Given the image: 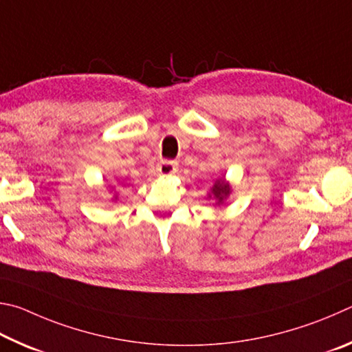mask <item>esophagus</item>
<instances>
[{"instance_id":"obj_1","label":"esophagus","mask_w":352,"mask_h":352,"mask_svg":"<svg viewBox=\"0 0 352 352\" xmlns=\"http://www.w3.org/2000/svg\"><path fill=\"white\" fill-rule=\"evenodd\" d=\"M177 171V164L173 160H162L157 164V173L160 176H171Z\"/></svg>"}]
</instances>
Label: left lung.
I'll return each instance as SVG.
<instances>
[{
  "label": "left lung",
  "mask_w": 352,
  "mask_h": 352,
  "mask_svg": "<svg viewBox=\"0 0 352 352\" xmlns=\"http://www.w3.org/2000/svg\"><path fill=\"white\" fill-rule=\"evenodd\" d=\"M232 188L229 186V182H226L224 177H219V179L214 181L213 187H212V195H208V198H213L218 201V204H223L224 199L227 198V196L230 195Z\"/></svg>",
  "instance_id": "obj_1"
}]
</instances>
